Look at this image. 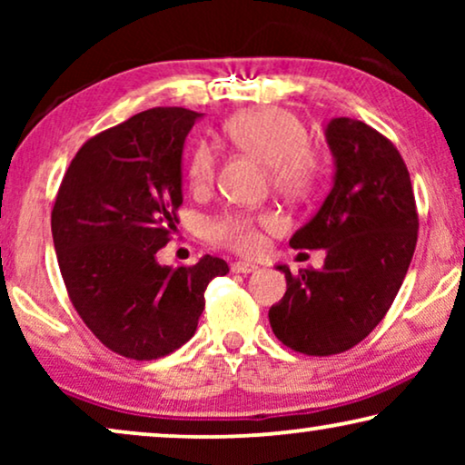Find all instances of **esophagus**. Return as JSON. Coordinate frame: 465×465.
I'll return each instance as SVG.
<instances>
[{"label": "esophagus", "instance_id": "1", "mask_svg": "<svg viewBox=\"0 0 465 465\" xmlns=\"http://www.w3.org/2000/svg\"><path fill=\"white\" fill-rule=\"evenodd\" d=\"M231 269H232V272H245V275H247V272L256 271L258 266L253 262H243V260H239V262H232Z\"/></svg>", "mask_w": 465, "mask_h": 465}]
</instances>
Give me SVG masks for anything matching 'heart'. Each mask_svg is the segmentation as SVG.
Here are the masks:
<instances>
[{
	"instance_id": "b5f03b06",
	"label": "heart",
	"mask_w": 465,
	"mask_h": 465,
	"mask_svg": "<svg viewBox=\"0 0 465 465\" xmlns=\"http://www.w3.org/2000/svg\"><path fill=\"white\" fill-rule=\"evenodd\" d=\"M224 133L239 150L269 164L272 186L288 194H304L315 186L322 164L313 150L304 124L279 107H260L232 116ZM215 177V152L212 145L199 143L190 156L188 180L193 190H207ZM279 226V215L260 209H234L209 220L207 237L212 243L239 253H253L262 245V231Z\"/></svg>"
}]
</instances>
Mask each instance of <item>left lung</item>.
<instances>
[{"label":"left lung","mask_w":465,"mask_h":465,"mask_svg":"<svg viewBox=\"0 0 465 465\" xmlns=\"http://www.w3.org/2000/svg\"><path fill=\"white\" fill-rule=\"evenodd\" d=\"M336 173L320 212L290 239L326 250L323 269L285 272V296L269 311L272 332L304 355H334L364 341L390 311L415 253L419 215L396 145L361 120L326 129Z\"/></svg>","instance_id":"left-lung-1"}]
</instances>
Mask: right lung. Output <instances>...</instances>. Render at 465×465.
I'll return each mask as SVG.
<instances>
[{
	"instance_id": "obj_1",
	"label": "right lung",
	"mask_w": 465,
	"mask_h": 465,
	"mask_svg": "<svg viewBox=\"0 0 465 465\" xmlns=\"http://www.w3.org/2000/svg\"><path fill=\"white\" fill-rule=\"evenodd\" d=\"M201 114L152 107L78 150L56 193L53 241L69 301L88 330L131 360H158L193 339L222 258L161 266L182 207V150Z\"/></svg>"
}]
</instances>
